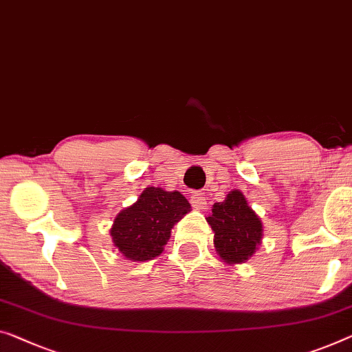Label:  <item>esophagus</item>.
I'll list each match as a JSON object with an SVG mask.
<instances>
[{
	"label": "esophagus",
	"mask_w": 352,
	"mask_h": 352,
	"mask_svg": "<svg viewBox=\"0 0 352 352\" xmlns=\"http://www.w3.org/2000/svg\"><path fill=\"white\" fill-rule=\"evenodd\" d=\"M190 202H191L192 208H196V210H201V212H204V210H207V207H208V204H207V199L204 197L201 192H194L192 196H191V199H190Z\"/></svg>",
	"instance_id": "1"
}]
</instances>
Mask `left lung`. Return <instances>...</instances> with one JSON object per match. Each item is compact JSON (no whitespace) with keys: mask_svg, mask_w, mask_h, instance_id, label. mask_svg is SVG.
Returning <instances> with one entry per match:
<instances>
[{"mask_svg":"<svg viewBox=\"0 0 352 352\" xmlns=\"http://www.w3.org/2000/svg\"><path fill=\"white\" fill-rule=\"evenodd\" d=\"M207 221L214 232V248L228 264H242L261 245L262 223L239 190L214 204Z\"/></svg>","mask_w":352,"mask_h":352,"instance_id":"obj_1","label":"left lung"}]
</instances>
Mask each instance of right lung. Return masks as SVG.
<instances>
[{
	"instance_id": "right-lung-1",
	"label": "right lung",
	"mask_w": 352,
	"mask_h": 352,
	"mask_svg": "<svg viewBox=\"0 0 352 352\" xmlns=\"http://www.w3.org/2000/svg\"><path fill=\"white\" fill-rule=\"evenodd\" d=\"M190 210V202L178 191L145 188L138 202L117 214L110 235L124 258L150 261L162 253L174 224Z\"/></svg>"
}]
</instances>
